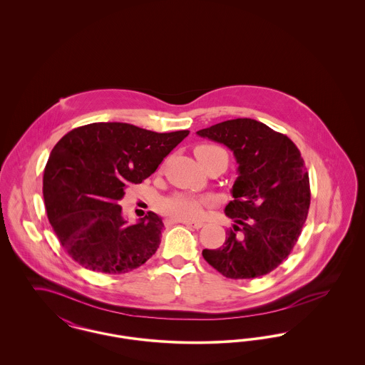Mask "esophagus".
Here are the masks:
<instances>
[{"instance_id":"34e87169","label":"esophagus","mask_w":365,"mask_h":365,"mask_svg":"<svg viewBox=\"0 0 365 365\" xmlns=\"http://www.w3.org/2000/svg\"><path fill=\"white\" fill-rule=\"evenodd\" d=\"M182 223L185 225V226L192 227V228H201V227H204V222H191V220H182Z\"/></svg>"}]
</instances>
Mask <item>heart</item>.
Here are the masks:
<instances>
[{"mask_svg": "<svg viewBox=\"0 0 365 365\" xmlns=\"http://www.w3.org/2000/svg\"><path fill=\"white\" fill-rule=\"evenodd\" d=\"M222 150L217 146L213 145H200L195 148L194 153L195 157L205 156L212 152ZM208 204V200L205 198H198L190 194L185 192H178L165 200L161 201V210L167 215H170L174 219L179 220H194L201 216L204 207Z\"/></svg>", "mask_w": 365, "mask_h": 365, "instance_id": "heart-1", "label": "heart"}]
</instances>
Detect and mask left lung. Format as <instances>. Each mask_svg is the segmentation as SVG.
Wrapping results in <instances>:
<instances>
[{"label": "left lung", "instance_id": "left-lung-1", "mask_svg": "<svg viewBox=\"0 0 365 365\" xmlns=\"http://www.w3.org/2000/svg\"><path fill=\"white\" fill-rule=\"evenodd\" d=\"M227 146L238 178L225 212L235 225L219 249L202 256L230 279L259 278L274 271L293 250L307 220L311 189L294 142L253 119H232L197 131Z\"/></svg>", "mask_w": 365, "mask_h": 365}]
</instances>
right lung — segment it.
Listing matches in <instances>:
<instances>
[{
    "mask_svg": "<svg viewBox=\"0 0 365 365\" xmlns=\"http://www.w3.org/2000/svg\"><path fill=\"white\" fill-rule=\"evenodd\" d=\"M189 130L155 133L128 123L73 128L51 152L43 173L48 219L71 257L90 271L124 274L149 260L163 220L149 212L128 225L119 201L153 174Z\"/></svg>",
    "mask_w": 365,
    "mask_h": 365,
    "instance_id": "obj_1",
    "label": "right lung"
}]
</instances>
